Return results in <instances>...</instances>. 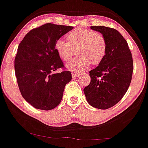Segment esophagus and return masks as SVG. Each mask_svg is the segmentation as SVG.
Wrapping results in <instances>:
<instances>
[{"label":"esophagus","mask_w":148,"mask_h":148,"mask_svg":"<svg viewBox=\"0 0 148 148\" xmlns=\"http://www.w3.org/2000/svg\"><path fill=\"white\" fill-rule=\"evenodd\" d=\"M80 75H81V74H79V73L72 72V78H77V77H79Z\"/></svg>","instance_id":"obj_1"}]
</instances>
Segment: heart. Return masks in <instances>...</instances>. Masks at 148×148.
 Instances as JSON below:
<instances>
[{"instance_id": "obj_1", "label": "heart", "mask_w": 148, "mask_h": 148, "mask_svg": "<svg viewBox=\"0 0 148 148\" xmlns=\"http://www.w3.org/2000/svg\"><path fill=\"white\" fill-rule=\"evenodd\" d=\"M79 55L66 64L67 69L81 73L88 69L91 63L97 65L102 61L106 54L107 43L104 36L99 32L79 27L67 36V41L58 38L55 41L54 50L63 60H68L72 56V48H76Z\"/></svg>"}]
</instances>
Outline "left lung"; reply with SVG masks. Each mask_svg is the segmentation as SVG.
<instances>
[{
	"instance_id": "left-lung-1",
	"label": "left lung",
	"mask_w": 148,
	"mask_h": 148,
	"mask_svg": "<svg viewBox=\"0 0 148 148\" xmlns=\"http://www.w3.org/2000/svg\"><path fill=\"white\" fill-rule=\"evenodd\" d=\"M106 40L107 51L102 61L90 71V83L83 89L90 106L106 110L121 100L130 85L133 60L127 42L117 30L105 26H91Z\"/></svg>"
}]
</instances>
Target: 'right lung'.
Masks as SVG:
<instances>
[{"instance_id": "obj_1", "label": "right lung", "mask_w": 148, "mask_h": 148, "mask_svg": "<svg viewBox=\"0 0 148 148\" xmlns=\"http://www.w3.org/2000/svg\"><path fill=\"white\" fill-rule=\"evenodd\" d=\"M73 28L47 23L32 29L19 44L14 60L18 85L25 100L36 109L56 108L72 79L69 71L53 72L63 67L54 50L55 41Z\"/></svg>"}]
</instances>
